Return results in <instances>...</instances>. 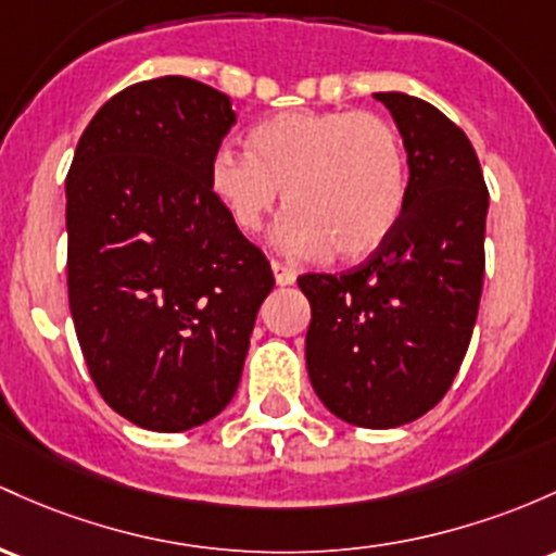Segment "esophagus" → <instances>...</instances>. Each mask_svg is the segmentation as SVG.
<instances>
[{"mask_svg":"<svg viewBox=\"0 0 556 556\" xmlns=\"http://www.w3.org/2000/svg\"><path fill=\"white\" fill-rule=\"evenodd\" d=\"M271 271H274V279H277L279 288H285V285H292L295 282L298 271L292 268L290 264H282V261H271Z\"/></svg>","mask_w":556,"mask_h":556,"instance_id":"obj_1","label":"esophagus"}]
</instances>
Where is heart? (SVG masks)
I'll use <instances>...</instances> for the list:
<instances>
[{
  "mask_svg": "<svg viewBox=\"0 0 556 556\" xmlns=\"http://www.w3.org/2000/svg\"><path fill=\"white\" fill-rule=\"evenodd\" d=\"M248 148H222L211 157L213 194L235 227L253 235L285 189L292 213L279 242L290 253L362 258L388 240L404 213L406 150L382 115L292 110L255 126Z\"/></svg>",
  "mask_w": 556,
  "mask_h": 556,
  "instance_id": "heart-1",
  "label": "heart"
}]
</instances>
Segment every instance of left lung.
Instances as JSON below:
<instances>
[{"label": "left lung", "instance_id": "1", "mask_svg": "<svg viewBox=\"0 0 556 556\" xmlns=\"http://www.w3.org/2000/svg\"><path fill=\"white\" fill-rule=\"evenodd\" d=\"M408 155L399 224L343 274H303L306 367L334 417L386 430L448 393L478 319L488 187L467 134L430 102L377 91Z\"/></svg>", "mask_w": 556, "mask_h": 556}]
</instances>
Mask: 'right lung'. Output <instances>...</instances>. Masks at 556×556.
Listing matches in <instances>:
<instances>
[{"instance_id": "1", "label": "right lung", "mask_w": 556, "mask_h": 556, "mask_svg": "<svg viewBox=\"0 0 556 556\" xmlns=\"http://www.w3.org/2000/svg\"><path fill=\"white\" fill-rule=\"evenodd\" d=\"M235 121L208 84L139 81L97 110L65 179L78 345L105 404L144 430H189L229 404L274 288L208 181Z\"/></svg>"}]
</instances>
